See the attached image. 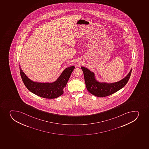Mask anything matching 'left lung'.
Returning a JSON list of instances; mask_svg holds the SVG:
<instances>
[{
  "instance_id": "8db88e82",
  "label": "left lung",
  "mask_w": 149,
  "mask_h": 149,
  "mask_svg": "<svg viewBox=\"0 0 149 149\" xmlns=\"http://www.w3.org/2000/svg\"><path fill=\"white\" fill-rule=\"evenodd\" d=\"M84 75L86 87L89 93L99 97H105L113 94L122 88L127 84L131 74V70L128 75L123 79L113 84L100 83L95 79L93 72L84 67H81Z\"/></svg>"
}]
</instances>
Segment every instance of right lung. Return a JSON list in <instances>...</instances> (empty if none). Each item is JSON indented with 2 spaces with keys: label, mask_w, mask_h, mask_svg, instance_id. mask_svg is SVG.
<instances>
[{
  "label": "right lung",
  "mask_w": 149,
  "mask_h": 149,
  "mask_svg": "<svg viewBox=\"0 0 149 149\" xmlns=\"http://www.w3.org/2000/svg\"><path fill=\"white\" fill-rule=\"evenodd\" d=\"M74 68V66H72L66 68L54 83L42 84L31 81L19 66L21 77L26 87L34 94L46 99H55L63 94V88L65 87Z\"/></svg>",
  "instance_id": "add662e5"
}]
</instances>
